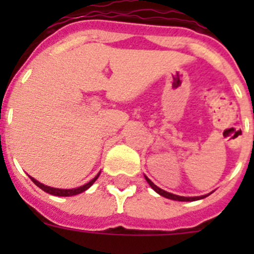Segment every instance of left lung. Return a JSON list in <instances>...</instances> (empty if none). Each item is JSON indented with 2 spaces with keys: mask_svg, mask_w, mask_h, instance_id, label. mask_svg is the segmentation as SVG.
<instances>
[{
  "mask_svg": "<svg viewBox=\"0 0 254 254\" xmlns=\"http://www.w3.org/2000/svg\"><path fill=\"white\" fill-rule=\"evenodd\" d=\"M147 181V183L150 185V187L152 188V190H155V192H158L160 196L163 197H167V198H170V199H176V201H196V199H201V198H205V197H207L208 194H205V196H199V197H182V196H177V194H173V193H169V192H167V190H161V188H159L158 186H155L154 183H152L151 181H150L147 177H145Z\"/></svg>",
  "mask_w": 254,
  "mask_h": 254,
  "instance_id": "obj_1",
  "label": "left lung"
}]
</instances>
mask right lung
<instances>
[{
	"label": "right lung",
	"mask_w": 254,
	"mask_h": 254,
	"mask_svg": "<svg viewBox=\"0 0 254 254\" xmlns=\"http://www.w3.org/2000/svg\"><path fill=\"white\" fill-rule=\"evenodd\" d=\"M98 177H99V174L95 177L94 179H91L89 183H86V185L81 186V187H78V188H72V190H60V188H52V187H48V186H44L42 185V183H39L38 181H35L34 178H31L30 179L33 182H34L35 185L38 186V187L40 188V190H43L44 192H47V193L49 194H53V196H60V197H68V196H75V194H78V193H81V192H84V190H86L87 188L90 187L91 185H93L94 182L98 179Z\"/></svg>",
	"instance_id": "obj_1"
}]
</instances>
